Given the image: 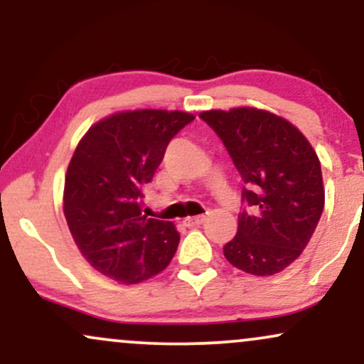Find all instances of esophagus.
<instances>
[{"label":"esophagus","instance_id":"obj_1","mask_svg":"<svg viewBox=\"0 0 364 364\" xmlns=\"http://www.w3.org/2000/svg\"><path fill=\"white\" fill-rule=\"evenodd\" d=\"M203 223H205V217H203V215L188 217V219L183 220V224H185L186 228H196V225H202Z\"/></svg>","mask_w":364,"mask_h":364}]
</instances>
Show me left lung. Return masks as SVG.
Wrapping results in <instances>:
<instances>
[{
	"label": "left lung",
	"instance_id": "obj_1",
	"mask_svg": "<svg viewBox=\"0 0 364 364\" xmlns=\"http://www.w3.org/2000/svg\"><path fill=\"white\" fill-rule=\"evenodd\" d=\"M223 140L245 186L237 232L224 246L231 265L272 275L310 243L323 212L320 161L310 141L272 112L237 107L200 114Z\"/></svg>",
	"mask_w": 364,
	"mask_h": 364
}]
</instances>
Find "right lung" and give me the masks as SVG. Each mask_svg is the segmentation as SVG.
I'll return each mask as SVG.
<instances>
[{
    "mask_svg": "<svg viewBox=\"0 0 364 364\" xmlns=\"http://www.w3.org/2000/svg\"><path fill=\"white\" fill-rule=\"evenodd\" d=\"M193 119L181 111L118 112L94 124L75 150L63 210L83 257L112 281L141 282L173 260L176 228L141 214L140 202L169 141Z\"/></svg>",
    "mask_w": 364,
    "mask_h": 364,
    "instance_id": "obj_1",
    "label": "right lung"
}]
</instances>
